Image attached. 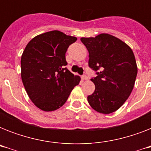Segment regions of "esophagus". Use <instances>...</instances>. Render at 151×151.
<instances>
[{
    "label": "esophagus",
    "mask_w": 151,
    "mask_h": 151,
    "mask_svg": "<svg viewBox=\"0 0 151 151\" xmlns=\"http://www.w3.org/2000/svg\"><path fill=\"white\" fill-rule=\"evenodd\" d=\"M81 79H82L83 81H87L88 79V78L86 75H82L81 76Z\"/></svg>",
    "instance_id": "34e87169"
}]
</instances>
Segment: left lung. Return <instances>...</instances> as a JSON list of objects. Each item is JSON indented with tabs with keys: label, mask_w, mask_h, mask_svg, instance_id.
<instances>
[{
	"label": "left lung",
	"mask_w": 151,
	"mask_h": 151,
	"mask_svg": "<svg viewBox=\"0 0 151 151\" xmlns=\"http://www.w3.org/2000/svg\"><path fill=\"white\" fill-rule=\"evenodd\" d=\"M89 53L88 66L96 72L91 78L96 89L88 96L97 112L110 114L118 110L131 94L137 75L133 52L120 39L107 34L81 37Z\"/></svg>",
	"instance_id": "8db88e82"
}]
</instances>
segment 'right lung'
<instances>
[{"label": "right lung", "instance_id": "obj_1", "mask_svg": "<svg viewBox=\"0 0 151 151\" xmlns=\"http://www.w3.org/2000/svg\"><path fill=\"white\" fill-rule=\"evenodd\" d=\"M75 37L53 30L35 37L27 44L21 58V77L29 99L44 111H52L66 103L79 84L66 66V52Z\"/></svg>", "mask_w": 151, "mask_h": 151}]
</instances>
